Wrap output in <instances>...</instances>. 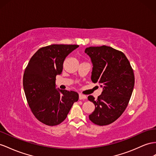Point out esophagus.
I'll list each match as a JSON object with an SVG mask.
<instances>
[{"label":"esophagus","mask_w":156,"mask_h":156,"mask_svg":"<svg viewBox=\"0 0 156 156\" xmlns=\"http://www.w3.org/2000/svg\"><path fill=\"white\" fill-rule=\"evenodd\" d=\"M87 99V97H86V95H83V94H79V99L82 100V99Z\"/></svg>","instance_id":"1"}]
</instances>
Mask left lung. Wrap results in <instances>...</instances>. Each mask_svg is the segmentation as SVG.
Listing matches in <instances>:
<instances>
[{"instance_id":"8db88e82","label":"left lung","mask_w":156,"mask_h":156,"mask_svg":"<svg viewBox=\"0 0 156 156\" xmlns=\"http://www.w3.org/2000/svg\"><path fill=\"white\" fill-rule=\"evenodd\" d=\"M85 53L92 62L91 81L103 87L97 99L87 97L95 105L89 119L99 126L109 125L121 116L129 102L134 86L133 70L125 55L111 47H87Z\"/></svg>"}]
</instances>
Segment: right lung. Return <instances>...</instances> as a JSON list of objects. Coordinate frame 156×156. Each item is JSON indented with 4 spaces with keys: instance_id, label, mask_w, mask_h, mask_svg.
I'll use <instances>...</instances> for the list:
<instances>
[{
    "instance_id": "right-lung-1",
    "label": "right lung",
    "mask_w": 156,
    "mask_h": 156,
    "mask_svg": "<svg viewBox=\"0 0 156 156\" xmlns=\"http://www.w3.org/2000/svg\"><path fill=\"white\" fill-rule=\"evenodd\" d=\"M77 45H51L39 49L28 62L23 77L27 103L34 116L48 126L59 125L66 118L78 94L56 88V76Z\"/></svg>"
}]
</instances>
